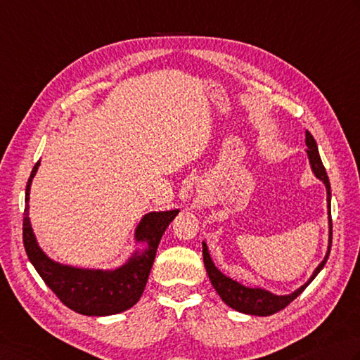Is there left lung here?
Returning a JSON list of instances; mask_svg holds the SVG:
<instances>
[{"label": "left lung", "instance_id": "obj_1", "mask_svg": "<svg viewBox=\"0 0 360 360\" xmlns=\"http://www.w3.org/2000/svg\"><path fill=\"white\" fill-rule=\"evenodd\" d=\"M306 145H307V158L309 162H311L312 172L314 174L319 178L323 184L326 186V193H328V215H329V246H328V252L325 259L321 260V264L316 266L311 279L307 281L304 285H301L298 290H295L290 295H274L265 288L260 287H245L237 281L228 278L226 274H223L220 270L217 269L215 264L210 259L207 245L202 242V259H204V266H206V271L209 274L210 283H212L214 288L217 293L220 295V298L226 302V304L236 311L242 312V314H248V315H259V316H266V315H273L279 311H283L284 307H287L290 302L301 295V292L312 283L314 278L321 271L323 266H325L326 260L329 257V251H330V243H333V220H330V184H329V178L328 173L323 167V162L320 158L319 148H316L315 139L312 137V134L306 131Z\"/></svg>", "mask_w": 360, "mask_h": 360}]
</instances>
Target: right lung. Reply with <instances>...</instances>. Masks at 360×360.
Returning a JSON list of instances; mask_svg holds the SVG:
<instances>
[{"label": "right lung", "mask_w": 360, "mask_h": 360, "mask_svg": "<svg viewBox=\"0 0 360 360\" xmlns=\"http://www.w3.org/2000/svg\"><path fill=\"white\" fill-rule=\"evenodd\" d=\"M39 165L40 160L34 165L26 184L23 243L27 259L56 297L72 311L89 316H104L128 311L142 297L160 238L168 224L179 214V209L146 214L137 224L134 234L136 242L145 243V250H137L128 262L115 270H89L62 265L41 251L31 228L27 202L32 178L37 173Z\"/></svg>", "instance_id": "1"}]
</instances>
